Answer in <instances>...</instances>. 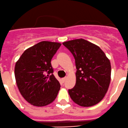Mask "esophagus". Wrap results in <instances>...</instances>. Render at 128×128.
Instances as JSON below:
<instances>
[{"mask_svg": "<svg viewBox=\"0 0 128 128\" xmlns=\"http://www.w3.org/2000/svg\"><path fill=\"white\" fill-rule=\"evenodd\" d=\"M66 77H63V78H62V82H65V80H66Z\"/></svg>", "mask_w": 128, "mask_h": 128, "instance_id": "34e87169", "label": "esophagus"}]
</instances>
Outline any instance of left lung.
I'll return each mask as SVG.
<instances>
[{"label": "left lung", "mask_w": 128, "mask_h": 128, "mask_svg": "<svg viewBox=\"0 0 128 128\" xmlns=\"http://www.w3.org/2000/svg\"><path fill=\"white\" fill-rule=\"evenodd\" d=\"M76 62V83L68 90L70 98L82 106H92L100 102L108 89L111 64L104 51L84 39L63 42Z\"/></svg>", "instance_id": "1"}]
</instances>
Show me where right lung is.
<instances>
[{"mask_svg": "<svg viewBox=\"0 0 128 128\" xmlns=\"http://www.w3.org/2000/svg\"><path fill=\"white\" fill-rule=\"evenodd\" d=\"M61 44L41 41L24 51L15 67L16 84L23 97L44 106L56 99L60 84L53 74L51 59Z\"/></svg>", "mask_w": 128, "mask_h": 128, "instance_id": "1", "label": "right lung"}]
</instances>
